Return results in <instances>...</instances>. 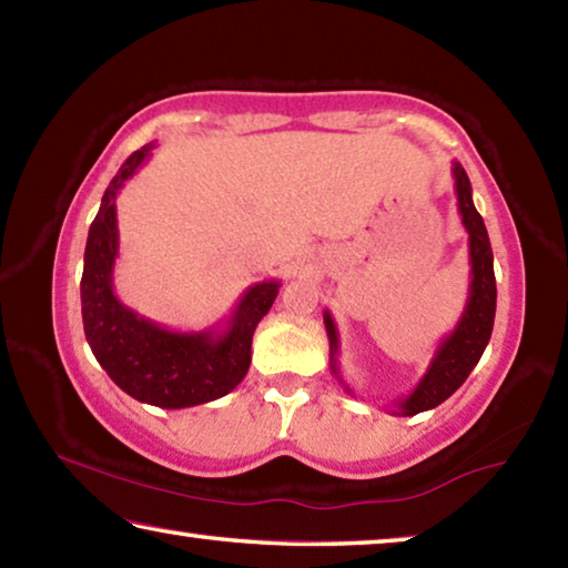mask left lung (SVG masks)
Returning a JSON list of instances; mask_svg holds the SVG:
<instances>
[{
    "label": "left lung",
    "mask_w": 568,
    "mask_h": 568,
    "mask_svg": "<svg viewBox=\"0 0 568 568\" xmlns=\"http://www.w3.org/2000/svg\"><path fill=\"white\" fill-rule=\"evenodd\" d=\"M454 180H456V197H458V213L460 223H464L468 233V257H470V283H468V301L456 328L450 331L440 345L436 355L430 358L428 371L423 373L418 386L413 388L408 396H400L393 400L396 410L393 416H416V413L430 410L444 403L446 398L464 386L468 373L476 368V363L484 355L488 341H491L494 331V315H496V275H494V250L488 243V233L484 225V217L478 215L470 197V180L460 162H454ZM325 333H328L331 343V371L333 376L343 383L345 393H353L348 383L341 376L338 365V328L331 311H323Z\"/></svg>",
    "instance_id": "1"
}]
</instances>
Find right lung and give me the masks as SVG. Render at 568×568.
<instances>
[{"label":"right lung","mask_w":568,"mask_h":568,"mask_svg":"<svg viewBox=\"0 0 568 568\" xmlns=\"http://www.w3.org/2000/svg\"><path fill=\"white\" fill-rule=\"evenodd\" d=\"M150 150L145 145L124 160L90 225L80 283L82 323L94 358L128 396L158 408H190L227 396L245 378L253 333L271 311L281 283L250 285L225 323L190 333L152 323L114 295L112 273L120 253L114 200Z\"/></svg>","instance_id":"add662e5"}]
</instances>
